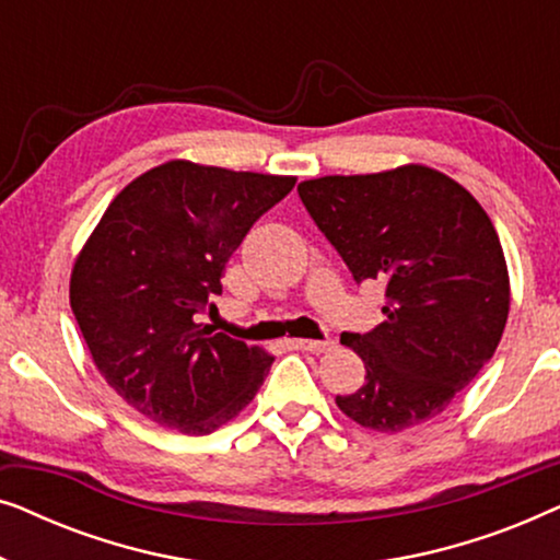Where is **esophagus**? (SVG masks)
Returning <instances> with one entry per match:
<instances>
[{"instance_id":"obj_1","label":"esophagus","mask_w":560,"mask_h":560,"mask_svg":"<svg viewBox=\"0 0 560 560\" xmlns=\"http://www.w3.org/2000/svg\"><path fill=\"white\" fill-rule=\"evenodd\" d=\"M293 343H295L298 349L311 351V354H324V351H331V349H334L336 341H331V339H324V341H316V339H295Z\"/></svg>"}]
</instances>
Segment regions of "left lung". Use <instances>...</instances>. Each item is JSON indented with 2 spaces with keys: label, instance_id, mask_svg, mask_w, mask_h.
I'll list each match as a JSON object with an SVG mask.
<instances>
[{
  "label": "left lung",
  "instance_id": "1",
  "mask_svg": "<svg viewBox=\"0 0 560 560\" xmlns=\"http://www.w3.org/2000/svg\"><path fill=\"white\" fill-rule=\"evenodd\" d=\"M311 219L357 282H385V320L341 334L364 385L336 395L354 423L400 433L441 416L492 359L510 313V275L492 219L428 165L324 175L298 186Z\"/></svg>",
  "mask_w": 560,
  "mask_h": 560
}]
</instances>
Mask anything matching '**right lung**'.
Here are the masks:
<instances>
[{
    "label": "right lung",
    "mask_w": 560,
    "mask_h": 560,
    "mask_svg": "<svg viewBox=\"0 0 560 560\" xmlns=\"http://www.w3.org/2000/svg\"><path fill=\"white\" fill-rule=\"evenodd\" d=\"M295 186L167 160L121 188L71 272V308L96 370L129 408L186 435L252 402L275 362L198 324L252 224Z\"/></svg>",
    "instance_id": "right-lung-1"
}]
</instances>
